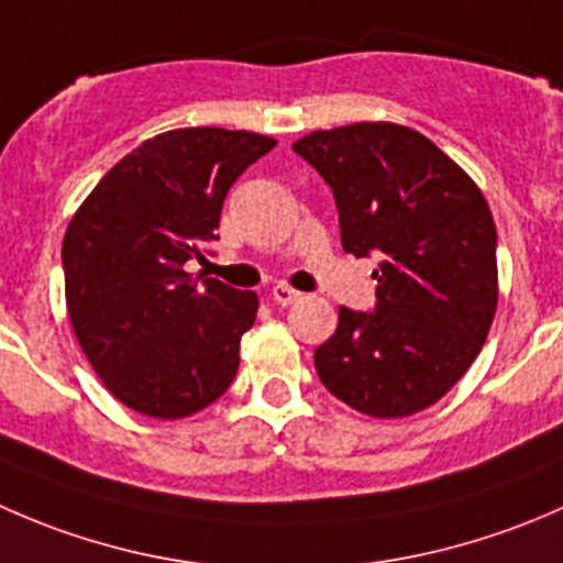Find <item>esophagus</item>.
<instances>
[{"label":"esophagus","mask_w":563,"mask_h":563,"mask_svg":"<svg viewBox=\"0 0 563 563\" xmlns=\"http://www.w3.org/2000/svg\"><path fill=\"white\" fill-rule=\"evenodd\" d=\"M269 297H272V302H277V305H283V308H288V305L299 302V299H302V294L294 291V288L283 286V283H280V286H272Z\"/></svg>","instance_id":"esophagus-1"}]
</instances>
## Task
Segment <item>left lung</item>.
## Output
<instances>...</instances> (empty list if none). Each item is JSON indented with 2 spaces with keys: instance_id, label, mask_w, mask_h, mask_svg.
Here are the masks:
<instances>
[{
  "instance_id": "1",
  "label": "left lung",
  "mask_w": 563,
  "mask_h": 563,
  "mask_svg": "<svg viewBox=\"0 0 563 563\" xmlns=\"http://www.w3.org/2000/svg\"><path fill=\"white\" fill-rule=\"evenodd\" d=\"M332 187L345 253L378 255L373 313L340 308L316 373L367 417L433 406L482 351L498 305L496 223L471 176L391 122L316 130L294 144Z\"/></svg>"
}]
</instances>
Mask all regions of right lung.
Returning a JSON list of instances; mask_svg holds the SVG:
<instances>
[{"mask_svg": "<svg viewBox=\"0 0 563 563\" xmlns=\"http://www.w3.org/2000/svg\"><path fill=\"white\" fill-rule=\"evenodd\" d=\"M275 144L245 130H168L122 157L67 225L73 332L133 411L190 417L234 382L258 297L187 275L185 264L203 261L231 185Z\"/></svg>", "mask_w": 563, "mask_h": 563, "instance_id": "obj_1", "label": "right lung"}]
</instances>
